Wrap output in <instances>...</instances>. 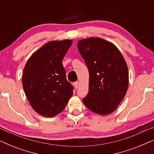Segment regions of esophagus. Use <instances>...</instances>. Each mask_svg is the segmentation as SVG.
<instances>
[{"instance_id":"obj_1","label":"esophagus","mask_w":154,"mask_h":154,"mask_svg":"<svg viewBox=\"0 0 154 154\" xmlns=\"http://www.w3.org/2000/svg\"><path fill=\"white\" fill-rule=\"evenodd\" d=\"M79 82H75V83H73V86H74V88H75V89L76 90L77 88H78V87H79Z\"/></svg>"}]
</instances>
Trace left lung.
<instances>
[{
  "instance_id": "left-lung-1",
  "label": "left lung",
  "mask_w": 154,
  "mask_h": 154,
  "mask_svg": "<svg viewBox=\"0 0 154 154\" xmlns=\"http://www.w3.org/2000/svg\"><path fill=\"white\" fill-rule=\"evenodd\" d=\"M78 49L90 75L84 104L99 115L112 113L127 92L129 80L125 59L113 43L100 38L81 40Z\"/></svg>"
}]
</instances>
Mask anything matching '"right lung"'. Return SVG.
Segmentation results:
<instances>
[{"label": "right lung", "instance_id": "obj_1", "mask_svg": "<svg viewBox=\"0 0 154 154\" xmlns=\"http://www.w3.org/2000/svg\"><path fill=\"white\" fill-rule=\"evenodd\" d=\"M71 40L50 41L33 53L25 65L22 84L32 108L45 117L64 110L73 87L66 79L62 60Z\"/></svg>", "mask_w": 154, "mask_h": 154}]
</instances>
